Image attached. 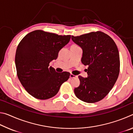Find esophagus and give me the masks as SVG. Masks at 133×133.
<instances>
[{"label": "esophagus", "mask_w": 133, "mask_h": 133, "mask_svg": "<svg viewBox=\"0 0 133 133\" xmlns=\"http://www.w3.org/2000/svg\"><path fill=\"white\" fill-rule=\"evenodd\" d=\"M76 77V76H75V75H73V74H70V78H75Z\"/></svg>", "instance_id": "obj_1"}]
</instances>
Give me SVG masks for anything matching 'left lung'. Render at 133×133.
I'll return each mask as SVG.
<instances>
[{"instance_id":"1","label":"left lung","mask_w":133,"mask_h":133,"mask_svg":"<svg viewBox=\"0 0 133 133\" xmlns=\"http://www.w3.org/2000/svg\"><path fill=\"white\" fill-rule=\"evenodd\" d=\"M71 39L83 50L82 63L88 66L87 77L79 76L80 85L75 94L83 102L94 103L106 96L120 72V56L115 42L102 31L91 32Z\"/></svg>"}]
</instances>
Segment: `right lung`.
I'll return each mask as SVG.
<instances>
[{"mask_svg": "<svg viewBox=\"0 0 133 133\" xmlns=\"http://www.w3.org/2000/svg\"><path fill=\"white\" fill-rule=\"evenodd\" d=\"M70 35L59 36L37 30L29 33L18 45L15 55L17 75L31 96L40 100L53 97L69 79V72L57 73L49 63L58 57Z\"/></svg>", "mask_w": 133, "mask_h": 133, "instance_id": "add662e5", "label": "right lung"}]
</instances>
